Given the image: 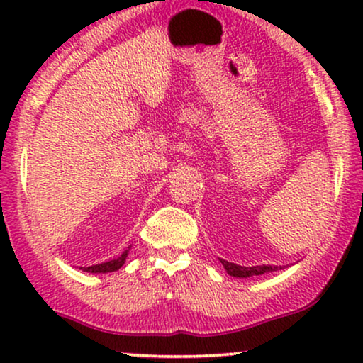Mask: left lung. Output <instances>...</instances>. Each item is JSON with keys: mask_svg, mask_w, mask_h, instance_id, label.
Segmentation results:
<instances>
[{"mask_svg": "<svg viewBox=\"0 0 363 363\" xmlns=\"http://www.w3.org/2000/svg\"><path fill=\"white\" fill-rule=\"evenodd\" d=\"M221 264L225 266L226 272L233 277H251V276H261V274H266V272H272V271H277V269H282V266H269V264H262V266H251V267H246V266H240V264H235V262H228L225 259H220Z\"/></svg>", "mask_w": 363, "mask_h": 363, "instance_id": "8db88e82", "label": "left lung"}]
</instances>
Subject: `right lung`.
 Instances as JSON below:
<instances>
[{
  "label": "right lung",
  "mask_w": 363,
  "mask_h": 363,
  "mask_svg": "<svg viewBox=\"0 0 363 363\" xmlns=\"http://www.w3.org/2000/svg\"><path fill=\"white\" fill-rule=\"evenodd\" d=\"M128 250H130V246H128ZM128 250H125L122 252L121 256L116 257V259H111V261H106V262H101V264H94V266H89V267H81L82 271L86 272H92V274H106V272H113L117 269H121L123 266V262H125L127 256H128Z\"/></svg>",
  "instance_id": "1"
}]
</instances>
